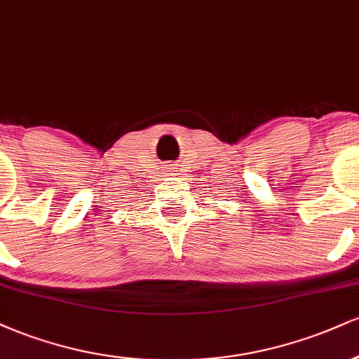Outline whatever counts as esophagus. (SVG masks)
<instances>
[{
    "label": "esophagus",
    "instance_id": "34e87169",
    "mask_svg": "<svg viewBox=\"0 0 359 359\" xmlns=\"http://www.w3.org/2000/svg\"><path fill=\"white\" fill-rule=\"evenodd\" d=\"M167 172H175V167L174 165H167Z\"/></svg>",
    "mask_w": 359,
    "mask_h": 359
}]
</instances>
